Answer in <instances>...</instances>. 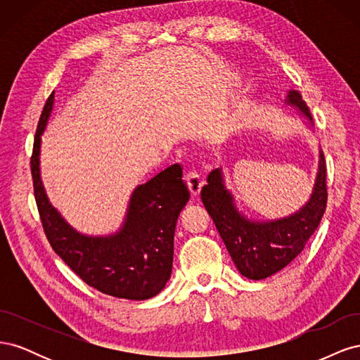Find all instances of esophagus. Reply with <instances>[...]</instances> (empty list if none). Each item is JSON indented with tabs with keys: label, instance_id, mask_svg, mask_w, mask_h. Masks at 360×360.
<instances>
[{
	"label": "esophagus",
	"instance_id": "obj_1",
	"mask_svg": "<svg viewBox=\"0 0 360 360\" xmlns=\"http://www.w3.org/2000/svg\"><path fill=\"white\" fill-rule=\"evenodd\" d=\"M184 180H186L188 188H189V191H191V193L193 195V197H197V195H200L201 188H202V179L200 177L198 172H193V171L188 172L186 174V179H184Z\"/></svg>",
	"mask_w": 360,
	"mask_h": 360
}]
</instances>
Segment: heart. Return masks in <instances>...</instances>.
Instances as JSON below:
<instances>
[{"label": "heart", "mask_w": 360, "mask_h": 360, "mask_svg": "<svg viewBox=\"0 0 360 360\" xmlns=\"http://www.w3.org/2000/svg\"><path fill=\"white\" fill-rule=\"evenodd\" d=\"M238 79L240 78H238L237 73H228L225 76V86H234L238 82ZM252 106H254V102L250 101L249 97H245L243 101L238 102L237 106L234 108V111L225 120L224 132L226 135H233V134L238 132V130H240L246 124L249 114H250V111H252Z\"/></svg>", "instance_id": "obj_1"}]
</instances>
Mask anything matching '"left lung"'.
<instances>
[{
    "mask_svg": "<svg viewBox=\"0 0 360 360\" xmlns=\"http://www.w3.org/2000/svg\"><path fill=\"white\" fill-rule=\"evenodd\" d=\"M285 105L307 117L314 126L309 108L296 90H290ZM201 189V200L219 231L237 270L259 281L275 275L296 258L317 230L328 202L326 162L319 150V169L309 200L297 212L269 221L249 219L237 209L233 193L226 189L222 168L213 169Z\"/></svg>",
    "mask_w": 360,
    "mask_h": 360,
    "instance_id": "1",
    "label": "left lung"
}]
</instances>
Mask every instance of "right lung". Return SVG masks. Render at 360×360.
<instances>
[{"instance_id":"add662e5","label":"right lung","mask_w":360,"mask_h":360,"mask_svg":"<svg viewBox=\"0 0 360 360\" xmlns=\"http://www.w3.org/2000/svg\"><path fill=\"white\" fill-rule=\"evenodd\" d=\"M53 106L49 96L39 120L31 156V176L40 221L56 254L85 284L110 296L146 300L156 296L171 278L174 231L189 201L179 163L139 184L130 195L120 230L108 236H86L53 207L40 177V144Z\"/></svg>"}]
</instances>
